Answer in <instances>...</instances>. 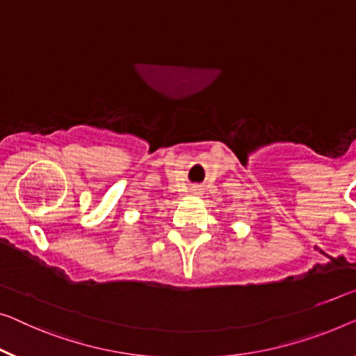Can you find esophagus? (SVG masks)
Wrapping results in <instances>:
<instances>
[{"instance_id":"obj_1","label":"esophagus","mask_w":356,"mask_h":356,"mask_svg":"<svg viewBox=\"0 0 356 356\" xmlns=\"http://www.w3.org/2000/svg\"><path fill=\"white\" fill-rule=\"evenodd\" d=\"M192 192H193V193H198V192H200V187H193Z\"/></svg>"}]
</instances>
